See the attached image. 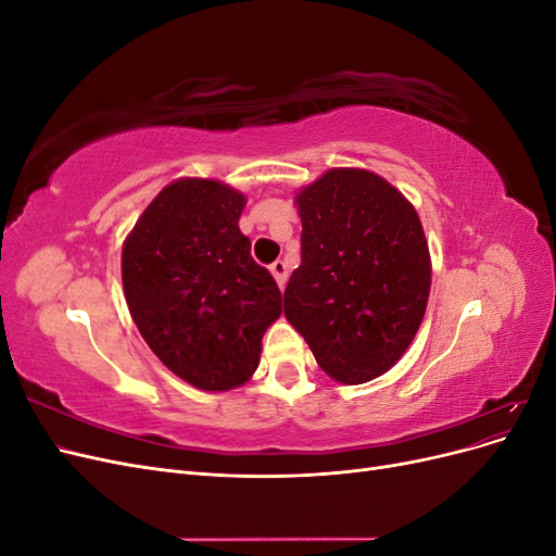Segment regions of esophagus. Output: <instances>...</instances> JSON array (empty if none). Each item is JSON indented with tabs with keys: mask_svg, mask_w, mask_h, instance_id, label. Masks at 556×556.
Returning a JSON list of instances; mask_svg holds the SVG:
<instances>
[{
	"mask_svg": "<svg viewBox=\"0 0 556 556\" xmlns=\"http://www.w3.org/2000/svg\"><path fill=\"white\" fill-rule=\"evenodd\" d=\"M268 268H271V274H274V278L278 282V288L282 290L285 282H288V264H285L282 260H276Z\"/></svg>",
	"mask_w": 556,
	"mask_h": 556,
	"instance_id": "1",
	"label": "esophagus"
}]
</instances>
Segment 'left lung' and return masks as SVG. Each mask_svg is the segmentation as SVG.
Masks as SVG:
<instances>
[{
    "instance_id": "8db88e82",
    "label": "left lung",
    "mask_w": 556,
    "mask_h": 556,
    "mask_svg": "<svg viewBox=\"0 0 556 556\" xmlns=\"http://www.w3.org/2000/svg\"><path fill=\"white\" fill-rule=\"evenodd\" d=\"M301 266L285 317L343 384L382 376L422 323L431 260L410 201L366 169H331L296 194Z\"/></svg>"
}]
</instances>
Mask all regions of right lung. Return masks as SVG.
<instances>
[{
	"label": "right lung",
	"instance_id": "right-lung-1",
	"mask_svg": "<svg viewBox=\"0 0 556 556\" xmlns=\"http://www.w3.org/2000/svg\"><path fill=\"white\" fill-rule=\"evenodd\" d=\"M245 197L180 178L150 201L123 245L125 299L143 341L185 382L227 392L255 374L282 313L274 276L239 229Z\"/></svg>",
	"mask_w": 556,
	"mask_h": 556
}]
</instances>
